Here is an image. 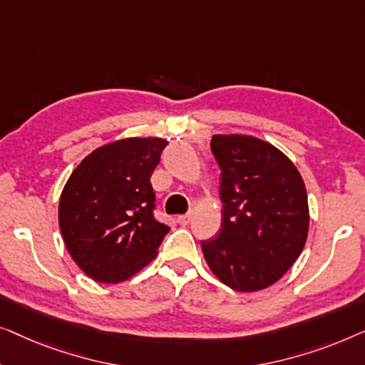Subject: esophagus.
I'll list each match as a JSON object with an SVG mask.
<instances>
[{"mask_svg":"<svg viewBox=\"0 0 365 365\" xmlns=\"http://www.w3.org/2000/svg\"><path fill=\"white\" fill-rule=\"evenodd\" d=\"M190 220H192V215L187 213V215H178L177 217V222L180 225H188Z\"/></svg>","mask_w":365,"mask_h":365,"instance_id":"34e87169","label":"esophagus"}]
</instances>
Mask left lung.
Listing matches in <instances>:
<instances>
[{"mask_svg":"<svg viewBox=\"0 0 365 365\" xmlns=\"http://www.w3.org/2000/svg\"><path fill=\"white\" fill-rule=\"evenodd\" d=\"M222 168L223 223L202 241L215 276L235 291L264 289L291 268L304 248L309 208L304 182L289 158L250 135H213Z\"/></svg>","mask_w":365,"mask_h":365,"instance_id":"left-lung-1","label":"left lung"}]
</instances>
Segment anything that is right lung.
<instances>
[{"label":"right lung","mask_w":365,"mask_h":365,"mask_svg":"<svg viewBox=\"0 0 365 365\" xmlns=\"http://www.w3.org/2000/svg\"><path fill=\"white\" fill-rule=\"evenodd\" d=\"M167 140L122 138L89 153L59 200V228L76 264L97 283H120L157 256L170 232L153 217L150 175Z\"/></svg>","instance_id":"obj_1"}]
</instances>
